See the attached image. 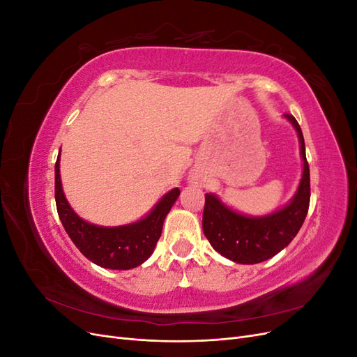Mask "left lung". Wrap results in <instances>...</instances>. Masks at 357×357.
Here are the masks:
<instances>
[{
	"mask_svg": "<svg viewBox=\"0 0 357 357\" xmlns=\"http://www.w3.org/2000/svg\"><path fill=\"white\" fill-rule=\"evenodd\" d=\"M295 126L304 171L291 201L273 214L248 218L231 210L213 193H205L202 231L215 252L236 264H259L282 252L304 223L310 207V167L301 126L291 114H284Z\"/></svg>",
	"mask_w": 357,
	"mask_h": 357,
	"instance_id": "obj_1",
	"label": "left lung"
}]
</instances>
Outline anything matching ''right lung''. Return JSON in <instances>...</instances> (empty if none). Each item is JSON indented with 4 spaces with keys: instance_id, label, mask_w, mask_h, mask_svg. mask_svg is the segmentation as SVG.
Returning a JSON list of instances; mask_svg holds the SVG:
<instances>
[{
    "instance_id": "obj_1",
    "label": "right lung",
    "mask_w": 357,
    "mask_h": 357,
    "mask_svg": "<svg viewBox=\"0 0 357 357\" xmlns=\"http://www.w3.org/2000/svg\"><path fill=\"white\" fill-rule=\"evenodd\" d=\"M178 195L180 189H172L144 219L131 225L104 228L84 222L74 213L62 190L59 156L55 164V199L62 226L82 255L102 268L131 269L147 261L160 238L167 214Z\"/></svg>"
}]
</instances>
